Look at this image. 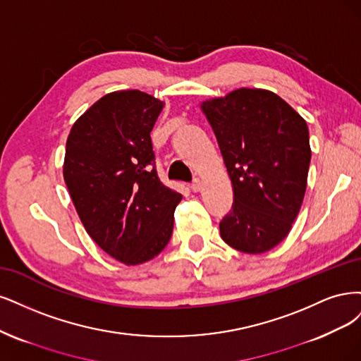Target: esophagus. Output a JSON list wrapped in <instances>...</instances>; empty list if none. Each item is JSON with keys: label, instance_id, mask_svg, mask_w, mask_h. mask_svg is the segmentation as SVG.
Listing matches in <instances>:
<instances>
[{"label": "esophagus", "instance_id": "esophagus-1", "mask_svg": "<svg viewBox=\"0 0 361 361\" xmlns=\"http://www.w3.org/2000/svg\"><path fill=\"white\" fill-rule=\"evenodd\" d=\"M190 189H192V192H200V190L202 189L201 180H200V178H195V180L192 181V184H190Z\"/></svg>", "mask_w": 361, "mask_h": 361}]
</instances>
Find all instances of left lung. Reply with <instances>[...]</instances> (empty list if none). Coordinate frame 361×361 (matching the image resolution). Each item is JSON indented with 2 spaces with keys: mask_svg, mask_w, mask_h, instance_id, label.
Instances as JSON below:
<instances>
[{
  "mask_svg": "<svg viewBox=\"0 0 361 361\" xmlns=\"http://www.w3.org/2000/svg\"><path fill=\"white\" fill-rule=\"evenodd\" d=\"M202 111L234 188L220 237L244 253L270 250L303 204L312 156L307 124L283 99L258 88L207 100Z\"/></svg>",
  "mask_w": 361,
  "mask_h": 361,
  "instance_id": "1",
  "label": "left lung"
}]
</instances>
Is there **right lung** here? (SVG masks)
Returning a JSON list of instances; mask_svg holds the SVG:
<instances>
[{
    "mask_svg": "<svg viewBox=\"0 0 361 361\" xmlns=\"http://www.w3.org/2000/svg\"><path fill=\"white\" fill-rule=\"evenodd\" d=\"M164 102L139 90L103 96L73 124L64 181L90 237L136 265L166 247L181 195L157 177L149 132Z\"/></svg>",
    "mask_w": 361,
    "mask_h": 361,
    "instance_id": "add662e5",
    "label": "right lung"
}]
</instances>
